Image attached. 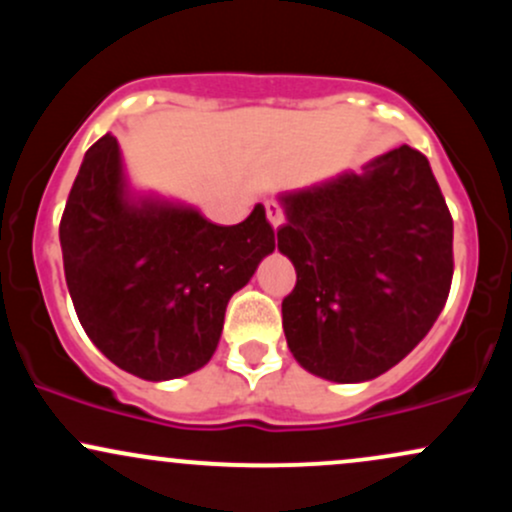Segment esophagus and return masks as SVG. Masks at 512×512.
<instances>
[{"mask_svg": "<svg viewBox=\"0 0 512 512\" xmlns=\"http://www.w3.org/2000/svg\"><path fill=\"white\" fill-rule=\"evenodd\" d=\"M267 219L274 228H279L281 223H284V211H281V207L276 202H267Z\"/></svg>", "mask_w": 512, "mask_h": 512, "instance_id": "34e87169", "label": "esophagus"}]
</instances>
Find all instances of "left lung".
Returning <instances> with one entry per match:
<instances>
[{
	"label": "left lung",
	"mask_w": 512,
	"mask_h": 512,
	"mask_svg": "<svg viewBox=\"0 0 512 512\" xmlns=\"http://www.w3.org/2000/svg\"><path fill=\"white\" fill-rule=\"evenodd\" d=\"M296 289L286 344L308 373L363 383L426 337L450 293L452 216L428 158L402 144L361 173L279 195Z\"/></svg>",
	"instance_id": "obj_1"
}]
</instances>
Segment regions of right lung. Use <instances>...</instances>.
<instances>
[{
    "instance_id": "add662e5",
    "label": "right lung",
    "mask_w": 512,
    "mask_h": 512,
    "mask_svg": "<svg viewBox=\"0 0 512 512\" xmlns=\"http://www.w3.org/2000/svg\"><path fill=\"white\" fill-rule=\"evenodd\" d=\"M64 279L88 339L117 368L151 383L207 366L226 305L269 252L262 204L236 226L195 207L134 192L120 144L86 151L60 221Z\"/></svg>"
}]
</instances>
